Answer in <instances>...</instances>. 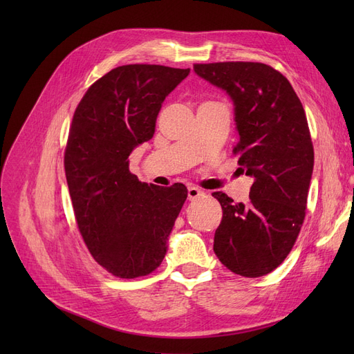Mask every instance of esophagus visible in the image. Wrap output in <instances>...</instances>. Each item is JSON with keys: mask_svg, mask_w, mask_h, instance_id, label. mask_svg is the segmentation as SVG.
<instances>
[{"mask_svg": "<svg viewBox=\"0 0 354 354\" xmlns=\"http://www.w3.org/2000/svg\"><path fill=\"white\" fill-rule=\"evenodd\" d=\"M203 195H205V192L201 191L199 188H195V187H189L188 188V199L189 201H195V199H198V198H201Z\"/></svg>", "mask_w": 354, "mask_h": 354, "instance_id": "34e87169", "label": "esophagus"}]
</instances>
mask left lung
<instances>
[{
  "label": "left lung",
  "mask_w": 354,
  "mask_h": 354,
  "mask_svg": "<svg viewBox=\"0 0 354 354\" xmlns=\"http://www.w3.org/2000/svg\"><path fill=\"white\" fill-rule=\"evenodd\" d=\"M203 80L227 91L234 103L239 169L254 178L250 202L222 207L214 251L243 277H261L290 254L306 216L314 151L303 104L280 71L263 63L194 64Z\"/></svg>",
  "instance_id": "left-lung-1"
}]
</instances>
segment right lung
Wrapping results in <instances>:
<instances>
[{
    "mask_svg": "<svg viewBox=\"0 0 354 354\" xmlns=\"http://www.w3.org/2000/svg\"><path fill=\"white\" fill-rule=\"evenodd\" d=\"M189 71L116 67L88 87L74 111L64 152L74 215L93 258L116 277H143L160 266L187 201L182 183L140 182L129 171V155L153 138L163 100Z\"/></svg>",
    "mask_w": 354,
    "mask_h": 354,
    "instance_id": "add662e5",
    "label": "right lung"
}]
</instances>
